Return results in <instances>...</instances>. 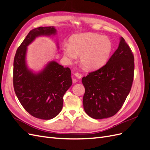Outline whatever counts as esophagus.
Returning a JSON list of instances; mask_svg holds the SVG:
<instances>
[{
	"label": "esophagus",
	"mask_w": 150,
	"mask_h": 150,
	"mask_svg": "<svg viewBox=\"0 0 150 150\" xmlns=\"http://www.w3.org/2000/svg\"><path fill=\"white\" fill-rule=\"evenodd\" d=\"M74 74L76 77V78H78V79H81V77H82V74L79 73V72H76V73H74Z\"/></svg>",
	"instance_id": "esophagus-1"
}]
</instances>
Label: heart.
I'll return each mask as SVG.
<instances>
[{
	"label": "heart",
	"instance_id": "1",
	"mask_svg": "<svg viewBox=\"0 0 150 150\" xmlns=\"http://www.w3.org/2000/svg\"><path fill=\"white\" fill-rule=\"evenodd\" d=\"M69 44L63 46V53L69 61L80 55L81 64L88 70L102 67L110 55L112 44L105 35L94 33H83L72 35Z\"/></svg>",
	"mask_w": 150,
	"mask_h": 150
}]
</instances>
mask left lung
Here are the masks:
<instances>
[{"label": "left lung", "instance_id": "obj_1", "mask_svg": "<svg viewBox=\"0 0 150 150\" xmlns=\"http://www.w3.org/2000/svg\"><path fill=\"white\" fill-rule=\"evenodd\" d=\"M134 69L133 52L121 37L118 47L106 64L82 79L86 114L96 120L116 115L130 92Z\"/></svg>", "mask_w": 150, "mask_h": 150}]
</instances>
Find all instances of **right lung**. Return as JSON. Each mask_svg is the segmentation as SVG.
Segmentation results:
<instances>
[{"label": "right lung", "mask_w": 150, "mask_h": 150, "mask_svg": "<svg viewBox=\"0 0 150 150\" xmlns=\"http://www.w3.org/2000/svg\"><path fill=\"white\" fill-rule=\"evenodd\" d=\"M56 34L54 27H39L31 30L18 47L13 60V84L16 96L29 114L41 120H51L62 108L63 96L72 85L71 72L56 61L34 73L28 69L27 47L39 36ZM58 47V46H57Z\"/></svg>", "instance_id": "add662e5"}]
</instances>
